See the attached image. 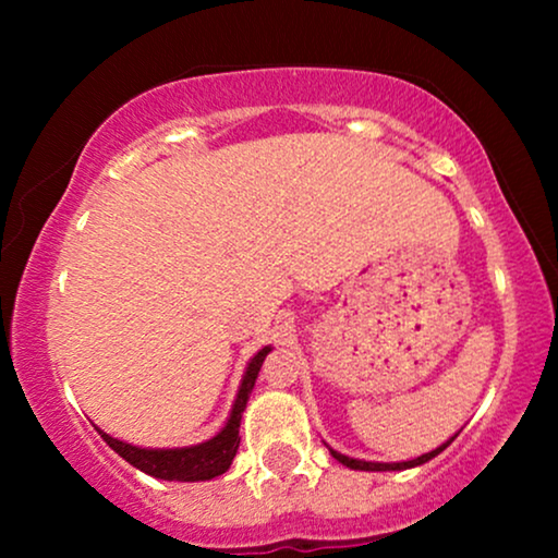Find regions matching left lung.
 I'll return each instance as SVG.
<instances>
[{
  "label": "left lung",
  "mask_w": 558,
  "mask_h": 558,
  "mask_svg": "<svg viewBox=\"0 0 558 558\" xmlns=\"http://www.w3.org/2000/svg\"><path fill=\"white\" fill-rule=\"evenodd\" d=\"M454 439V437H452ZM452 439L447 441V445H441V447H437L434 449V452H429V454H422V457H416V460H409V462H393V464H384V462H363V460H353V457H345V454H340V452H335V449H330V454L335 457V460L338 462H342L345 464V468H350V470H368V472H386V470H409V468H416V464H424V462H429L432 457H437L439 452H445V449L452 445Z\"/></svg>",
  "instance_id": "1"
}]
</instances>
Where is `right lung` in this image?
<instances>
[{
  "label": "right lung",
  "instance_id": "right-lung-1",
  "mask_svg": "<svg viewBox=\"0 0 558 558\" xmlns=\"http://www.w3.org/2000/svg\"><path fill=\"white\" fill-rule=\"evenodd\" d=\"M271 348L258 350V353L251 357L246 376L241 380L239 396H235L231 418L228 424L220 429L216 437L203 441V445L195 447H182V449H142V447H132L126 441H119L109 437V434H101L106 445H109L113 452L124 457L129 464H134L136 470L147 472L151 477L159 480H180V483H195V480H213L231 468L235 452H239L241 437H239V426H241V414L246 409L248 393L256 384L258 371H262V363L266 353Z\"/></svg>",
  "mask_w": 558,
  "mask_h": 558
}]
</instances>
